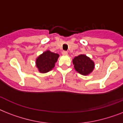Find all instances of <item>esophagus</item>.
<instances>
[{
	"label": "esophagus",
	"instance_id": "esophagus-1",
	"mask_svg": "<svg viewBox=\"0 0 123 123\" xmlns=\"http://www.w3.org/2000/svg\"><path fill=\"white\" fill-rule=\"evenodd\" d=\"M62 55L64 56H67L68 55V52H66V51H63V52H62Z\"/></svg>",
	"mask_w": 123,
	"mask_h": 123
}]
</instances>
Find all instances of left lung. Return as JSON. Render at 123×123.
<instances>
[{
	"label": "left lung",
	"mask_w": 123,
	"mask_h": 123,
	"mask_svg": "<svg viewBox=\"0 0 123 123\" xmlns=\"http://www.w3.org/2000/svg\"><path fill=\"white\" fill-rule=\"evenodd\" d=\"M73 64L75 70L84 76L91 73L95 67L93 61L84 54H80L74 57Z\"/></svg>",
	"instance_id": "left-lung-1"
}]
</instances>
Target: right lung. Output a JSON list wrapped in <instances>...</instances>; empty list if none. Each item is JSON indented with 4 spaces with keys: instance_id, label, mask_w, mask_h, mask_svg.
Here are the masks:
<instances>
[{
    "instance_id": "1",
    "label": "right lung",
    "mask_w": 123,
    "mask_h": 123,
    "mask_svg": "<svg viewBox=\"0 0 123 123\" xmlns=\"http://www.w3.org/2000/svg\"><path fill=\"white\" fill-rule=\"evenodd\" d=\"M59 55L50 50H46L39 55L36 60V66L41 73H46L51 71L57 61Z\"/></svg>"
}]
</instances>
